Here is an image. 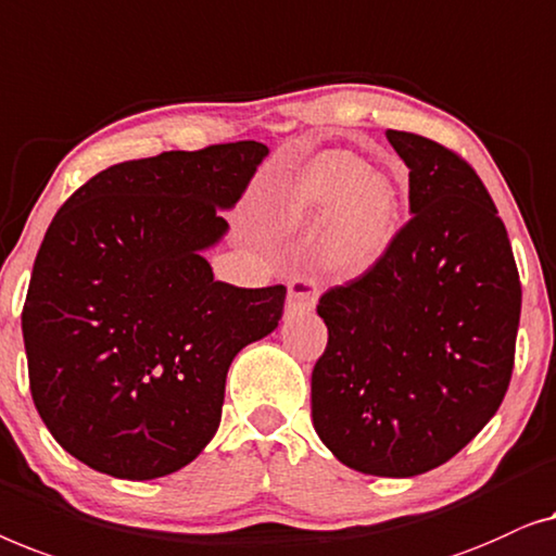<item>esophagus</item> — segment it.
<instances>
[{
    "label": "esophagus",
    "mask_w": 556,
    "mask_h": 556,
    "mask_svg": "<svg viewBox=\"0 0 556 556\" xmlns=\"http://www.w3.org/2000/svg\"><path fill=\"white\" fill-rule=\"evenodd\" d=\"M317 285L307 277H296L289 281L287 294V315H302V312H312L317 304Z\"/></svg>",
    "instance_id": "obj_1"
}]
</instances>
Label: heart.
Masks as SVG:
<instances>
[{
  "label": "heart",
  "instance_id": "b5f03b06",
  "mask_svg": "<svg viewBox=\"0 0 556 556\" xmlns=\"http://www.w3.org/2000/svg\"><path fill=\"white\" fill-rule=\"evenodd\" d=\"M403 191L386 174H367L353 153L327 151L304 163L275 193L267 222L287 239H315L319 264L355 279L378 264L401 229Z\"/></svg>",
  "mask_w": 556,
  "mask_h": 556
}]
</instances>
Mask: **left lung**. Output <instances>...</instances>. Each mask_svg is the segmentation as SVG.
Masks as SVG:
<instances>
[{"label": "left lung", "mask_w": 556, "mask_h": 556, "mask_svg": "<svg viewBox=\"0 0 556 556\" xmlns=\"http://www.w3.org/2000/svg\"><path fill=\"white\" fill-rule=\"evenodd\" d=\"M410 168V222L386 256L319 296L327 348L312 424L359 473L408 479L494 418L514 370L521 285L506 226L458 153L386 132Z\"/></svg>", "instance_id": "obj_1"}]
</instances>
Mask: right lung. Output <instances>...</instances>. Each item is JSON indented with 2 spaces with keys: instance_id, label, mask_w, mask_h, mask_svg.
I'll list each match as a JSON object with an SVG mask.
<instances>
[{
  "instance_id": "obj_1",
  "label": "right lung",
  "mask_w": 556,
  "mask_h": 556,
  "mask_svg": "<svg viewBox=\"0 0 556 556\" xmlns=\"http://www.w3.org/2000/svg\"><path fill=\"white\" fill-rule=\"evenodd\" d=\"M267 155L239 140L115 163L54 214L22 334L35 408L85 466L159 479L214 438L231 359L285 309V285H226L203 260Z\"/></svg>"
}]
</instances>
